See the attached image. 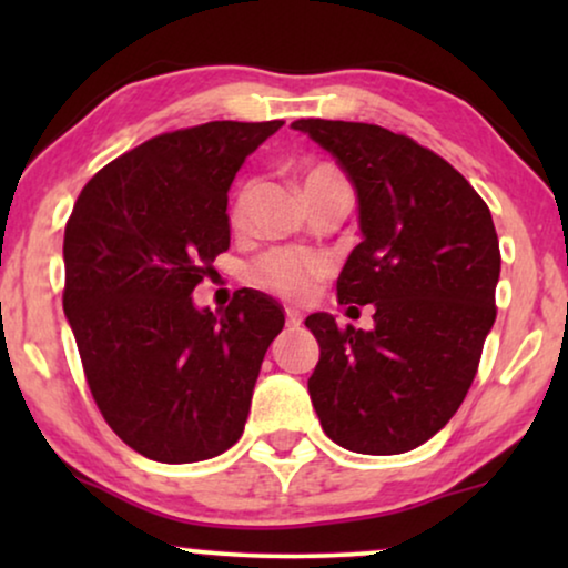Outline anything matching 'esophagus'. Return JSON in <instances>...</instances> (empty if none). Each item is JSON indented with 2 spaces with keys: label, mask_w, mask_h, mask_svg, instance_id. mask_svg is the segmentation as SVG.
<instances>
[{
  "label": "esophagus",
  "mask_w": 568,
  "mask_h": 568,
  "mask_svg": "<svg viewBox=\"0 0 568 568\" xmlns=\"http://www.w3.org/2000/svg\"><path fill=\"white\" fill-rule=\"evenodd\" d=\"M286 325H290V328H300L302 325V315L294 307H286Z\"/></svg>",
  "instance_id": "obj_1"
}]
</instances>
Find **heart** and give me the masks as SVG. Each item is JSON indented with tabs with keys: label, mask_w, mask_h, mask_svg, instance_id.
<instances>
[{
	"label": "heart",
	"mask_w": 568,
	"mask_h": 568,
	"mask_svg": "<svg viewBox=\"0 0 568 568\" xmlns=\"http://www.w3.org/2000/svg\"><path fill=\"white\" fill-rule=\"evenodd\" d=\"M331 173V170L317 168L310 173L305 181L317 175ZM251 185H243L237 191L235 204H232V222L240 224L245 216L247 201H251ZM331 263L321 258V255H310L294 247H274V251L263 253L258 261L251 266V276L255 284L266 286V290L282 294L286 300H307L315 292V286L321 278L328 276Z\"/></svg>",
	"instance_id": "obj_1"
}]
</instances>
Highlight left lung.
I'll return each mask as SVG.
<instances>
[{
	"label": "left lung",
	"mask_w": 568,
	"mask_h": 568,
	"mask_svg": "<svg viewBox=\"0 0 568 568\" xmlns=\"http://www.w3.org/2000/svg\"><path fill=\"white\" fill-rule=\"evenodd\" d=\"M292 129L331 152L354 185L362 243L338 276V302L375 305L372 331L307 317L321 346L310 400L344 449L408 453L460 408L496 321L491 212L414 139L352 121L300 119Z\"/></svg>",
	"instance_id": "8db88e82"
}]
</instances>
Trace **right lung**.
<instances>
[{
	"label": "right lung",
	"instance_id": "add662e5",
	"mask_svg": "<svg viewBox=\"0 0 568 568\" xmlns=\"http://www.w3.org/2000/svg\"><path fill=\"white\" fill-rule=\"evenodd\" d=\"M284 121H212L154 136L84 185L64 230V315L100 414L139 455L199 463L240 439L284 310L193 290L230 247L227 191Z\"/></svg>",
	"mask_w": 568,
	"mask_h": 568
}]
</instances>
